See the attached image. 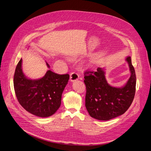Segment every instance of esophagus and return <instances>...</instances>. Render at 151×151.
Masks as SVG:
<instances>
[{
    "instance_id": "34e87169",
    "label": "esophagus",
    "mask_w": 151,
    "mask_h": 151,
    "mask_svg": "<svg viewBox=\"0 0 151 151\" xmlns=\"http://www.w3.org/2000/svg\"><path fill=\"white\" fill-rule=\"evenodd\" d=\"M79 75L75 72H72L70 73V81L72 82H74L76 80H78L79 79Z\"/></svg>"
}]
</instances>
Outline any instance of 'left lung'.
Listing matches in <instances>:
<instances>
[{"label":"left lung","mask_w":151,"mask_h":151,"mask_svg":"<svg viewBox=\"0 0 151 151\" xmlns=\"http://www.w3.org/2000/svg\"><path fill=\"white\" fill-rule=\"evenodd\" d=\"M131 76L126 84L114 87L107 83L104 68L84 73L86 86V107L90 116L99 120H108L124 114L131 106L135 93L136 76L130 57L126 58Z\"/></svg>","instance_id":"8db88e82"}]
</instances>
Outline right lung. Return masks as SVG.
<instances>
[{
	"instance_id": "1",
	"label": "right lung",
	"mask_w": 151,
	"mask_h": 151,
	"mask_svg": "<svg viewBox=\"0 0 151 151\" xmlns=\"http://www.w3.org/2000/svg\"><path fill=\"white\" fill-rule=\"evenodd\" d=\"M22 64L21 58L14 76V87L19 102L27 111L36 116L53 115L61 105L62 93L69 75H58L49 70L43 78L31 79L24 75ZM46 64L50 68L47 63Z\"/></svg>"
}]
</instances>
